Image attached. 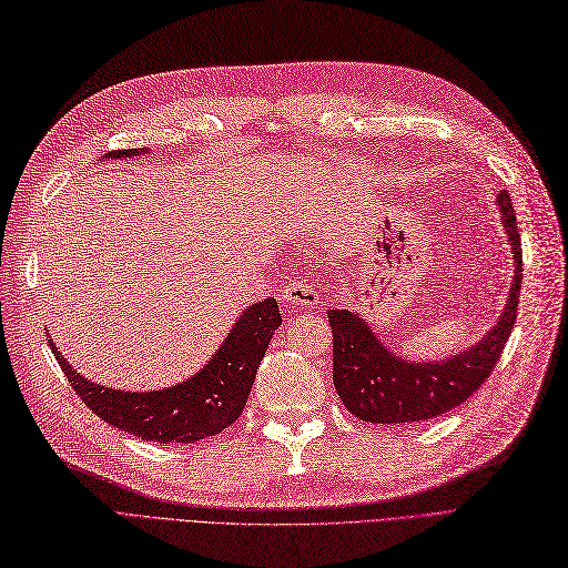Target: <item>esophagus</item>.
<instances>
[{"instance_id": "34e87169", "label": "esophagus", "mask_w": 568, "mask_h": 568, "mask_svg": "<svg viewBox=\"0 0 568 568\" xmlns=\"http://www.w3.org/2000/svg\"><path fill=\"white\" fill-rule=\"evenodd\" d=\"M282 301L294 313L311 311V308L317 306V303H321V298H317L315 286L311 282H306V280H296L294 284H288L284 292H282Z\"/></svg>"}]
</instances>
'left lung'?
I'll return each instance as SVG.
<instances>
[{
    "label": "left lung",
    "instance_id": "1",
    "mask_svg": "<svg viewBox=\"0 0 568 568\" xmlns=\"http://www.w3.org/2000/svg\"><path fill=\"white\" fill-rule=\"evenodd\" d=\"M499 210L514 247L516 276L504 315L475 347L446 358L444 364H412L397 358L376 339L356 313L327 311L332 327V381L354 417L371 424H412L434 419L463 405L491 376L518 317L523 284V251L516 210L506 190Z\"/></svg>",
    "mask_w": 568,
    "mask_h": 568
}]
</instances>
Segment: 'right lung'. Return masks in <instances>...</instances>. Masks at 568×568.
Here are the masks:
<instances>
[{
	"label": "right lung",
	"mask_w": 568,
	"mask_h": 568,
	"mask_svg": "<svg viewBox=\"0 0 568 568\" xmlns=\"http://www.w3.org/2000/svg\"><path fill=\"white\" fill-rule=\"evenodd\" d=\"M134 154L140 151L124 149L110 156ZM280 325L282 315L274 298L255 303L233 325L226 342L197 376L178 383L169 390L154 393H122L81 378L58 354L54 344L48 342L67 381L72 383L77 395L84 399V405L95 417L144 440L195 444V440L224 432L241 417L255 383L257 366L270 347L272 332Z\"/></svg>",
	"instance_id": "right-lung-1"
}]
</instances>
